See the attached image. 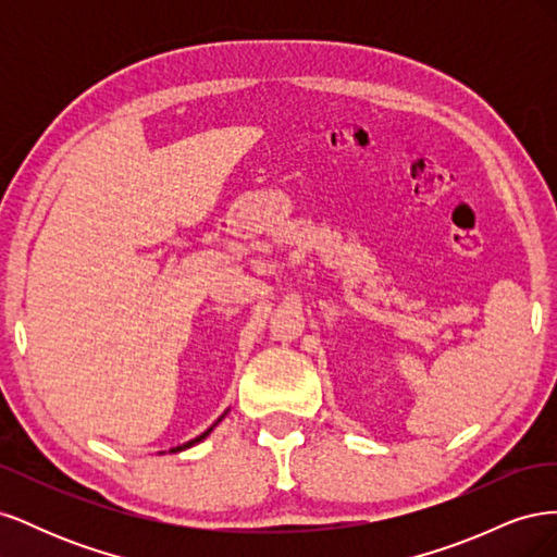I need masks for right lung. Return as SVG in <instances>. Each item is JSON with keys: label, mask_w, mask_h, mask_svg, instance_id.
<instances>
[{"label": "right lung", "mask_w": 557, "mask_h": 557, "mask_svg": "<svg viewBox=\"0 0 557 557\" xmlns=\"http://www.w3.org/2000/svg\"><path fill=\"white\" fill-rule=\"evenodd\" d=\"M223 416H225V413H223ZM223 416H221V418H218V420H215V423H213V425H211V428H209L207 432H201L199 436H195V440H193V442H188V444H183V446H176V448H172V453H176V450H183V448H190L193 444H197V442H201V440H205V436H207V434H209V432H211V430H213V428H215L218 423H221V420H223Z\"/></svg>", "instance_id": "obj_1"}]
</instances>
